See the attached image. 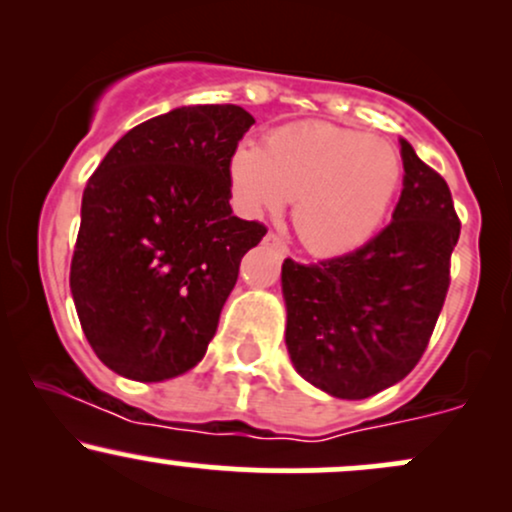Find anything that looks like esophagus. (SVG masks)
<instances>
[{"mask_svg": "<svg viewBox=\"0 0 512 512\" xmlns=\"http://www.w3.org/2000/svg\"><path fill=\"white\" fill-rule=\"evenodd\" d=\"M264 243L272 245V248H274L276 252H279L281 257L289 255V248H286V243H284V240H281L279 236H276V233H267V236H264Z\"/></svg>", "mask_w": 512, "mask_h": 512, "instance_id": "obj_1", "label": "esophagus"}]
</instances>
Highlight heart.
<instances>
[{"label": "heart", "instance_id": "1", "mask_svg": "<svg viewBox=\"0 0 512 512\" xmlns=\"http://www.w3.org/2000/svg\"><path fill=\"white\" fill-rule=\"evenodd\" d=\"M402 158L383 137L327 122L240 144L228 163L233 195L250 214H276L293 199V228L315 255L361 248L383 226L402 185Z\"/></svg>", "mask_w": 512, "mask_h": 512}]
</instances>
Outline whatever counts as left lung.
<instances>
[{"mask_svg":"<svg viewBox=\"0 0 512 512\" xmlns=\"http://www.w3.org/2000/svg\"><path fill=\"white\" fill-rule=\"evenodd\" d=\"M404 190L392 221L346 255L284 260L286 346L308 383L366 399L424 356L450 286L460 219L448 182L402 139Z\"/></svg>","mask_w":512,"mask_h":512,"instance_id":"left-lung-1","label":"left lung"}]
</instances>
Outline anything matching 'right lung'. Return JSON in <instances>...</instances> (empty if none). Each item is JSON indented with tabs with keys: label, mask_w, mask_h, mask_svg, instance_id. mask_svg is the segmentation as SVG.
I'll return each instance as SVG.
<instances>
[{
	"label": "right lung",
	"mask_w": 512,
	"mask_h": 512,
	"mask_svg": "<svg viewBox=\"0 0 512 512\" xmlns=\"http://www.w3.org/2000/svg\"><path fill=\"white\" fill-rule=\"evenodd\" d=\"M252 122L240 105L175 108L129 129L88 178L69 286L115 373L158 383L207 354L240 260L267 233L228 204Z\"/></svg>",
	"instance_id": "add662e5"
}]
</instances>
